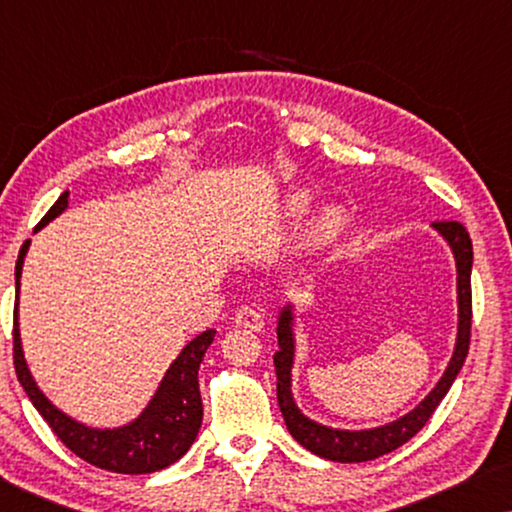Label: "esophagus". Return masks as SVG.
<instances>
[{"mask_svg":"<svg viewBox=\"0 0 512 512\" xmlns=\"http://www.w3.org/2000/svg\"><path fill=\"white\" fill-rule=\"evenodd\" d=\"M235 324L244 326V328H251V331H261V328L265 326V317H263L261 310H256V307L244 305L235 312Z\"/></svg>","mask_w":512,"mask_h":512,"instance_id":"1","label":"esophagus"}]
</instances>
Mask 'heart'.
Returning a JSON list of instances; mask_svg holds the SVG:
<instances>
[{"instance_id":"heart-1","label":"heart","mask_w":512,"mask_h":512,"mask_svg":"<svg viewBox=\"0 0 512 512\" xmlns=\"http://www.w3.org/2000/svg\"><path fill=\"white\" fill-rule=\"evenodd\" d=\"M307 207H310V195H307V193H293L289 198V209L293 214L305 212ZM345 223H347V216H345V212H342V209L326 207L324 212L319 214L317 223H314L312 240L317 244L335 240V237L342 233V228H345Z\"/></svg>"}]
</instances>
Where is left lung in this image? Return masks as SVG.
Masks as SVG:
<instances>
[{"mask_svg":"<svg viewBox=\"0 0 512 512\" xmlns=\"http://www.w3.org/2000/svg\"><path fill=\"white\" fill-rule=\"evenodd\" d=\"M433 228H438L450 242L457 258V289H459V335L454 356L447 366L445 375L440 377L436 389L417 405L408 415L391 422L387 426L373 431H338L321 426L312 419L300 415L291 398V363H293V338H291V312L284 310L277 326L279 352L275 354V373H277V401L282 410L286 429L298 440L305 450H310L328 461H340V464H356V461H370L398 450L408 440L424 429L433 412L443 401L452 382L457 380L461 366L468 356L471 345V321H473V296H471V265H473V244L468 237V230L459 221H433Z\"/></svg>","mask_w":512,"mask_h":512,"instance_id":"1","label":"left lung"}]
</instances>
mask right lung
I'll return each mask as SVG.
<instances>
[{"label": "right lung", "instance_id": "right-lung-1", "mask_svg": "<svg viewBox=\"0 0 512 512\" xmlns=\"http://www.w3.org/2000/svg\"><path fill=\"white\" fill-rule=\"evenodd\" d=\"M67 195L69 193L65 191L55 200V205L48 209L34 230L46 226L48 221L55 219L67 207ZM27 247H30V240L20 247L16 261V293L20 286V270H23ZM214 333L216 331H205L188 342L184 352L177 356V361L167 370L156 398L144 410V415L137 422L116 431L88 429V426L76 424L74 419L62 415L60 410H55L48 403V398L37 389L30 370L25 366L18 335V312L13 317V366H16L18 382L23 384L25 394L30 396L34 408L39 410V415L46 419L51 431L62 440L67 450H72L76 457L102 468V471L142 475L174 464V461L184 457L188 447L193 445L195 436H198L202 422L198 368L207 347L212 345Z\"/></svg>", "mask_w": 512, "mask_h": 512}]
</instances>
